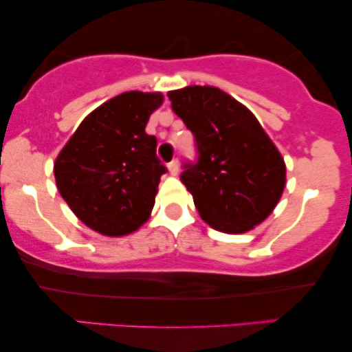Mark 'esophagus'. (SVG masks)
Returning <instances> with one entry per match:
<instances>
[{
    "label": "esophagus",
    "instance_id": "34e87169",
    "mask_svg": "<svg viewBox=\"0 0 352 352\" xmlns=\"http://www.w3.org/2000/svg\"><path fill=\"white\" fill-rule=\"evenodd\" d=\"M168 170H170V173H171L173 176H176L177 173H179V162L171 160L170 163H168Z\"/></svg>",
    "mask_w": 352,
    "mask_h": 352
}]
</instances>
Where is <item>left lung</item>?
Here are the masks:
<instances>
[{"instance_id": "8db88e82", "label": "left lung", "mask_w": 352, "mask_h": 352, "mask_svg": "<svg viewBox=\"0 0 352 352\" xmlns=\"http://www.w3.org/2000/svg\"><path fill=\"white\" fill-rule=\"evenodd\" d=\"M171 109L195 138L181 181L201 219L226 234L263 223L285 187V163L256 117L214 86L170 91Z\"/></svg>"}]
</instances>
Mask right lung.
I'll return each mask as SVG.
<instances>
[{"label": "right lung", "mask_w": 352, "mask_h": 352, "mask_svg": "<svg viewBox=\"0 0 352 352\" xmlns=\"http://www.w3.org/2000/svg\"><path fill=\"white\" fill-rule=\"evenodd\" d=\"M160 93L129 91L86 117L54 163L56 184L70 210L96 232L120 237L146 223L166 168L146 124Z\"/></svg>", "instance_id": "obj_1"}]
</instances>
